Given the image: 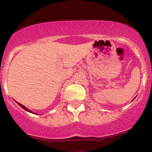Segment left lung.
<instances>
[{"label": "left lung", "mask_w": 152, "mask_h": 152, "mask_svg": "<svg viewBox=\"0 0 152 152\" xmlns=\"http://www.w3.org/2000/svg\"><path fill=\"white\" fill-rule=\"evenodd\" d=\"M133 100H134V99H133Z\"/></svg>", "instance_id": "left-lung-1"}]
</instances>
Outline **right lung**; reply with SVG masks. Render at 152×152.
I'll use <instances>...</instances> for the list:
<instances>
[{
  "label": "right lung",
  "instance_id": "right-lung-1",
  "mask_svg": "<svg viewBox=\"0 0 152 152\" xmlns=\"http://www.w3.org/2000/svg\"><path fill=\"white\" fill-rule=\"evenodd\" d=\"M17 104H18V105H19V106H20V107H22V108H23V109H24V110H26V111L28 112V113H34V114H36V113H34V112H33V111H31V110H28V108H26V107H25V106H23V104H21L18 103V102H17Z\"/></svg>",
  "mask_w": 152,
  "mask_h": 152
}]
</instances>
